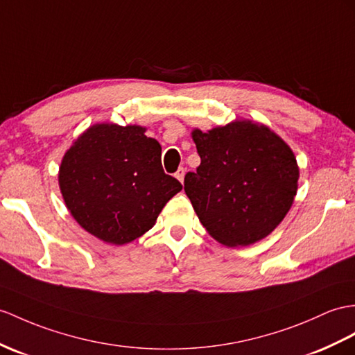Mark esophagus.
<instances>
[{"mask_svg": "<svg viewBox=\"0 0 355 355\" xmlns=\"http://www.w3.org/2000/svg\"><path fill=\"white\" fill-rule=\"evenodd\" d=\"M175 176L179 179V182H182L184 184V178H185V168L184 167H180L176 173H175Z\"/></svg>", "mask_w": 355, "mask_h": 355, "instance_id": "esophagus-1", "label": "esophagus"}]
</instances>
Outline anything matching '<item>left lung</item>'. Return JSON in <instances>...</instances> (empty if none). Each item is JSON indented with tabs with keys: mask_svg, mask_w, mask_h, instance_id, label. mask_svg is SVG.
Returning <instances> with one entry per match:
<instances>
[{
	"mask_svg": "<svg viewBox=\"0 0 355 355\" xmlns=\"http://www.w3.org/2000/svg\"><path fill=\"white\" fill-rule=\"evenodd\" d=\"M200 166L184 189L203 227L229 247L254 244L279 226L297 194L298 166L271 129L247 120L193 132Z\"/></svg>",
	"mask_w": 355,
	"mask_h": 355,
	"instance_id": "8db88e82",
	"label": "left lung"
}]
</instances>
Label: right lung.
I'll list each match as a JSON object with an SVG mask.
<instances>
[{
  "mask_svg": "<svg viewBox=\"0 0 355 355\" xmlns=\"http://www.w3.org/2000/svg\"><path fill=\"white\" fill-rule=\"evenodd\" d=\"M137 125H94L69 149L58 184L67 209L103 243L123 245L153 227L182 189L166 175L161 146Z\"/></svg>",
  "mask_w": 355,
  "mask_h": 355,
  "instance_id": "add662e5",
  "label": "right lung"
}]
</instances>
